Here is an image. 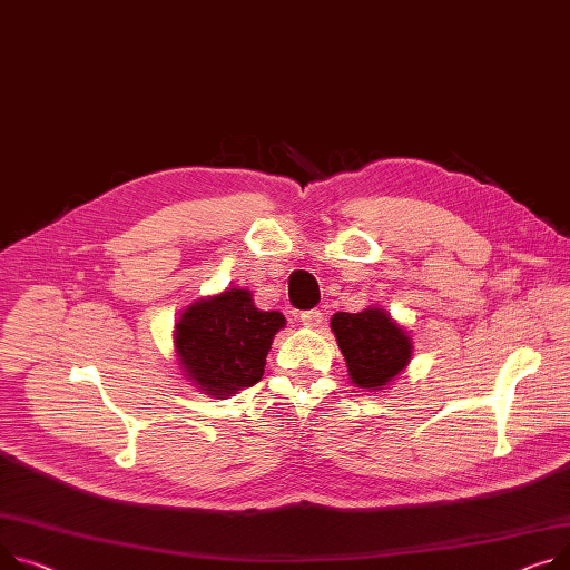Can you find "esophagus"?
<instances>
[{
    "label": "esophagus",
    "mask_w": 570,
    "mask_h": 570,
    "mask_svg": "<svg viewBox=\"0 0 570 570\" xmlns=\"http://www.w3.org/2000/svg\"><path fill=\"white\" fill-rule=\"evenodd\" d=\"M299 323L307 325V327H318L323 323V314L318 309H309V312H302L299 314Z\"/></svg>",
    "instance_id": "34e87169"
}]
</instances>
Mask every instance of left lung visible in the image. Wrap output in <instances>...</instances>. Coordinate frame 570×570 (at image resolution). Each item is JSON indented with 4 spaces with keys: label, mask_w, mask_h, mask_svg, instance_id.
Listing matches in <instances>:
<instances>
[{
    "label": "left lung",
    "mask_w": 570,
    "mask_h": 570,
    "mask_svg": "<svg viewBox=\"0 0 570 570\" xmlns=\"http://www.w3.org/2000/svg\"><path fill=\"white\" fill-rule=\"evenodd\" d=\"M330 325L353 383L362 390H383L410 362L407 334L383 309L338 312Z\"/></svg>",
    "instance_id": "left-lung-1"
}]
</instances>
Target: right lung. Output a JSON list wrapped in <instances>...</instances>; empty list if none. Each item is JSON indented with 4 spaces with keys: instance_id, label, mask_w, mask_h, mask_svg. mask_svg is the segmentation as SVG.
Wrapping results in <instances>:
<instances>
[{
    "instance_id": "1",
    "label": "right lung",
    "mask_w": 570,
    "mask_h": 570,
    "mask_svg": "<svg viewBox=\"0 0 570 570\" xmlns=\"http://www.w3.org/2000/svg\"><path fill=\"white\" fill-rule=\"evenodd\" d=\"M286 318L254 307L245 288L195 302L176 325V351L189 381L210 396H229L261 381L265 355Z\"/></svg>"
}]
</instances>
